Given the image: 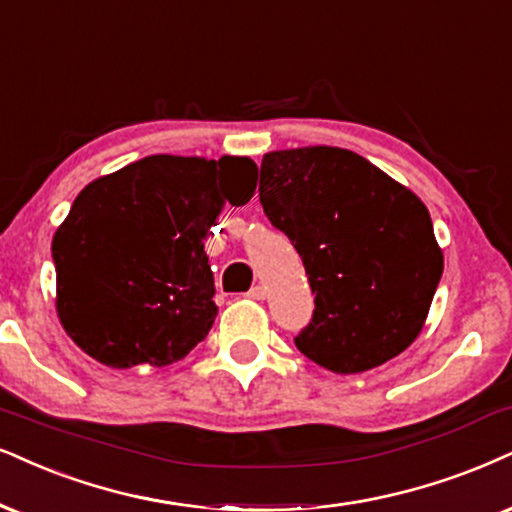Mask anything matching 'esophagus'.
<instances>
[{
    "label": "esophagus",
    "mask_w": 512,
    "mask_h": 512,
    "mask_svg": "<svg viewBox=\"0 0 512 512\" xmlns=\"http://www.w3.org/2000/svg\"><path fill=\"white\" fill-rule=\"evenodd\" d=\"M248 297H250V300H264V297H267V288H264V286H252L248 290Z\"/></svg>",
    "instance_id": "esophagus-1"
}]
</instances>
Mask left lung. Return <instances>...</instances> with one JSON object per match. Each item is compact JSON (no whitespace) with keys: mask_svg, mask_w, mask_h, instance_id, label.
I'll use <instances>...</instances> for the list:
<instances>
[{"mask_svg":"<svg viewBox=\"0 0 512 512\" xmlns=\"http://www.w3.org/2000/svg\"><path fill=\"white\" fill-rule=\"evenodd\" d=\"M260 203L312 286V323L295 338L304 357L352 375L418 338L444 255L416 193L347 148L307 146L264 155Z\"/></svg>","mask_w":512,"mask_h":512,"instance_id":"left-lung-1","label":"left lung"}]
</instances>
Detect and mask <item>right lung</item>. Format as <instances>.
I'll return each instance as SVG.
<instances>
[{
  "mask_svg": "<svg viewBox=\"0 0 512 512\" xmlns=\"http://www.w3.org/2000/svg\"><path fill=\"white\" fill-rule=\"evenodd\" d=\"M255 174L241 155H148L84 186L51 241L70 340L118 371L184 359L217 316L203 241L226 203L252 198Z\"/></svg>",
  "mask_w": 512,
  "mask_h": 512,
  "instance_id": "add662e5",
  "label": "right lung"
}]
</instances>
